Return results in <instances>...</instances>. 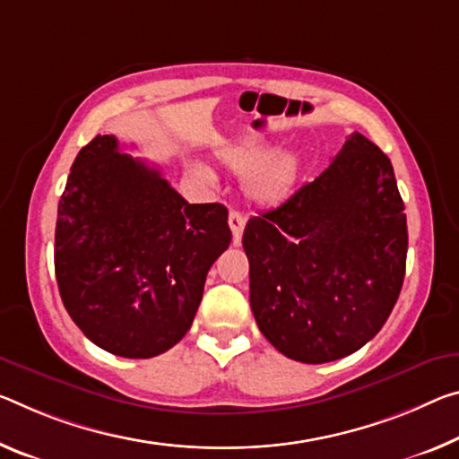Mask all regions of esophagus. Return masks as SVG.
I'll return each instance as SVG.
<instances>
[{
	"mask_svg": "<svg viewBox=\"0 0 459 459\" xmlns=\"http://www.w3.org/2000/svg\"><path fill=\"white\" fill-rule=\"evenodd\" d=\"M245 222H247V218H245L243 212H238V210H230V214H229V227H230V230H232V241H235V243L241 241Z\"/></svg>",
	"mask_w": 459,
	"mask_h": 459,
	"instance_id": "obj_1",
	"label": "esophagus"
}]
</instances>
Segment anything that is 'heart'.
Segmentation results:
<instances>
[{"mask_svg":"<svg viewBox=\"0 0 459 459\" xmlns=\"http://www.w3.org/2000/svg\"><path fill=\"white\" fill-rule=\"evenodd\" d=\"M222 163L235 173H249L247 176V192L253 200L273 204L280 202L283 195L290 192L294 181L296 161L290 152H272L265 143L255 141H243L238 144H232L221 152ZM192 171L195 178H200L206 184H212L214 176L208 167L204 165H192Z\"/></svg>","mask_w":459,"mask_h":459,"instance_id":"1","label":"heart"}]
</instances>
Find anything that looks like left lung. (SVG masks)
<instances>
[{
    "instance_id": "1",
    "label": "left lung",
    "mask_w": 459,
    "mask_h": 459,
    "mask_svg": "<svg viewBox=\"0 0 459 459\" xmlns=\"http://www.w3.org/2000/svg\"><path fill=\"white\" fill-rule=\"evenodd\" d=\"M249 300L280 353L326 363L382 329L404 281L406 232L390 159L359 133L331 165L243 232Z\"/></svg>"
}]
</instances>
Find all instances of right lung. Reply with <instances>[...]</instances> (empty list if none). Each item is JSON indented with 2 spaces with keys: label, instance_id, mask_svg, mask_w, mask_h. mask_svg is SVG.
Returning a JSON list of instances; mask_svg holds the SVG:
<instances>
[{
  "label": "right lung",
  "instance_id": "add662e5",
  "mask_svg": "<svg viewBox=\"0 0 459 459\" xmlns=\"http://www.w3.org/2000/svg\"><path fill=\"white\" fill-rule=\"evenodd\" d=\"M222 204H187L114 134L79 151L59 202L55 273L91 343L147 359L190 331L208 269L230 245Z\"/></svg>",
  "mask_w": 459,
  "mask_h": 459
}]
</instances>
